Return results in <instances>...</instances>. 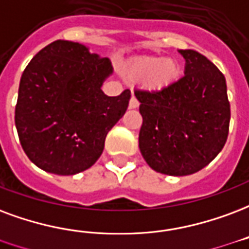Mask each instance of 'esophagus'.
Segmentation results:
<instances>
[{"label": "esophagus", "mask_w": 249, "mask_h": 249, "mask_svg": "<svg viewBox=\"0 0 249 249\" xmlns=\"http://www.w3.org/2000/svg\"><path fill=\"white\" fill-rule=\"evenodd\" d=\"M139 106H140L139 100H137V99H136V97H134V96L130 97V101H129V108H130V109H134V108H139Z\"/></svg>", "instance_id": "esophagus-1"}]
</instances>
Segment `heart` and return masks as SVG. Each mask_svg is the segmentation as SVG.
<instances>
[{
  "label": "heart",
  "mask_w": 249,
  "mask_h": 249,
  "mask_svg": "<svg viewBox=\"0 0 249 249\" xmlns=\"http://www.w3.org/2000/svg\"><path fill=\"white\" fill-rule=\"evenodd\" d=\"M130 76L137 80L145 79L152 89H162L170 86L179 75V66L173 59L150 56L137 60L130 68Z\"/></svg>",
  "instance_id": "obj_1"
}]
</instances>
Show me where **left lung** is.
<instances>
[{
  "label": "left lung",
  "mask_w": 249,
  "mask_h": 249,
  "mask_svg": "<svg viewBox=\"0 0 249 249\" xmlns=\"http://www.w3.org/2000/svg\"><path fill=\"white\" fill-rule=\"evenodd\" d=\"M179 53L186 60L181 79L158 91H134L141 154L153 170L177 177L202 170L218 156L231 119L224 75L194 50Z\"/></svg>",
  "instance_id": "8db88e82"
}]
</instances>
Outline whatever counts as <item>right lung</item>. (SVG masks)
Here are the masks:
<instances>
[{
	"instance_id": "1",
	"label": "right lung",
	"mask_w": 249,
	"mask_h": 249,
	"mask_svg": "<svg viewBox=\"0 0 249 249\" xmlns=\"http://www.w3.org/2000/svg\"><path fill=\"white\" fill-rule=\"evenodd\" d=\"M110 73L109 59L70 40H55L31 59L19 83L16 126L33 163L73 176L99 160L130 99L129 89L119 96L101 91Z\"/></svg>"
}]
</instances>
